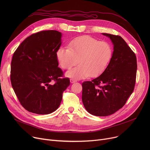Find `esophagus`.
Wrapping results in <instances>:
<instances>
[{"label": "esophagus", "mask_w": 150, "mask_h": 150, "mask_svg": "<svg viewBox=\"0 0 150 150\" xmlns=\"http://www.w3.org/2000/svg\"><path fill=\"white\" fill-rule=\"evenodd\" d=\"M70 81L71 83H75L76 81L75 80H73V79H70Z\"/></svg>", "instance_id": "esophagus-1"}]
</instances>
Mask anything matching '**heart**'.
Returning a JSON list of instances; mask_svg holds the SVG:
<instances>
[{
    "mask_svg": "<svg viewBox=\"0 0 150 150\" xmlns=\"http://www.w3.org/2000/svg\"><path fill=\"white\" fill-rule=\"evenodd\" d=\"M112 47L109 42L100 41L89 36L75 38L69 48L60 47L57 52L59 66L65 70L80 64L66 73V76L80 80L100 75L107 67L112 57Z\"/></svg>",
    "mask_w": 150,
    "mask_h": 150,
    "instance_id": "heart-1",
    "label": "heart"
}]
</instances>
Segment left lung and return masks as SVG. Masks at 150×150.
<instances>
[{
    "instance_id": "1",
    "label": "left lung",
    "mask_w": 150,
    "mask_h": 150,
    "mask_svg": "<svg viewBox=\"0 0 150 150\" xmlns=\"http://www.w3.org/2000/svg\"><path fill=\"white\" fill-rule=\"evenodd\" d=\"M114 45L112 58L99 76L82 84V101L92 115L104 117L121 109L134 89L137 59L120 36L102 33Z\"/></svg>"
}]
</instances>
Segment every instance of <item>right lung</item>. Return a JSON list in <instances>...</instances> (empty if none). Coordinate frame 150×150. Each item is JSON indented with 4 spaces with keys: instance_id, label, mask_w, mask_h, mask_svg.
<instances>
[{
    "instance_id": "add662e5",
    "label": "right lung",
    "mask_w": 150,
    "mask_h": 150,
    "mask_svg": "<svg viewBox=\"0 0 150 150\" xmlns=\"http://www.w3.org/2000/svg\"><path fill=\"white\" fill-rule=\"evenodd\" d=\"M62 34L56 30L39 31L27 38L13 54L10 79L21 105L30 112L50 114L58 108L62 93L70 85L61 78L57 52Z\"/></svg>"
}]
</instances>
